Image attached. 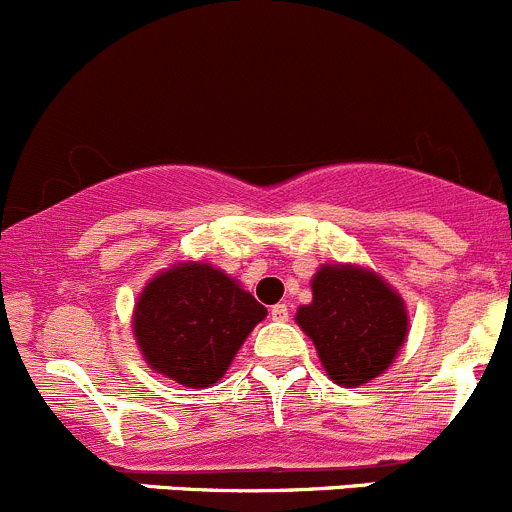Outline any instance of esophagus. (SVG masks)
<instances>
[{
  "label": "esophagus",
  "instance_id": "1",
  "mask_svg": "<svg viewBox=\"0 0 512 512\" xmlns=\"http://www.w3.org/2000/svg\"><path fill=\"white\" fill-rule=\"evenodd\" d=\"M270 314H272V319H275V322H287V319H289L287 304H275Z\"/></svg>",
  "mask_w": 512,
  "mask_h": 512
}]
</instances>
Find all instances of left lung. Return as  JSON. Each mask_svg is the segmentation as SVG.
<instances>
[{
  "instance_id": "left-lung-1",
  "label": "left lung",
  "mask_w": 512,
  "mask_h": 512,
  "mask_svg": "<svg viewBox=\"0 0 512 512\" xmlns=\"http://www.w3.org/2000/svg\"><path fill=\"white\" fill-rule=\"evenodd\" d=\"M294 319L317 347L329 379L347 389L384 374L409 337L404 297L379 272L342 262L314 272L312 302Z\"/></svg>"
}]
</instances>
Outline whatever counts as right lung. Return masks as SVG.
Masks as SVG:
<instances>
[{
  "mask_svg": "<svg viewBox=\"0 0 512 512\" xmlns=\"http://www.w3.org/2000/svg\"><path fill=\"white\" fill-rule=\"evenodd\" d=\"M267 317L235 277L185 260L158 272L133 307V337L146 364L175 384L208 389Z\"/></svg>",
  "mask_w": 512,
  "mask_h": 512,
  "instance_id": "add662e5",
  "label": "right lung"
}]
</instances>
